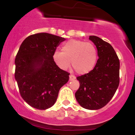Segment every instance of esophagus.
Segmentation results:
<instances>
[{
  "label": "esophagus",
  "instance_id": "obj_1",
  "mask_svg": "<svg viewBox=\"0 0 135 135\" xmlns=\"http://www.w3.org/2000/svg\"><path fill=\"white\" fill-rule=\"evenodd\" d=\"M75 79V77L73 75H69V80H74Z\"/></svg>",
  "mask_w": 135,
  "mask_h": 135
}]
</instances>
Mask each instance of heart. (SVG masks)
<instances>
[{
	"label": "heart",
	"instance_id": "b5f03b06",
	"mask_svg": "<svg viewBox=\"0 0 135 135\" xmlns=\"http://www.w3.org/2000/svg\"><path fill=\"white\" fill-rule=\"evenodd\" d=\"M97 51L90 42L80 40H70L65 43L61 51L52 55L54 62L60 69L66 70L72 66L77 74H88L94 69L97 62Z\"/></svg>",
	"mask_w": 135,
	"mask_h": 135
}]
</instances>
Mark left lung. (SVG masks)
I'll use <instances>...</instances> for the list:
<instances>
[{"label": "left lung", "instance_id": "obj_1", "mask_svg": "<svg viewBox=\"0 0 135 135\" xmlns=\"http://www.w3.org/2000/svg\"><path fill=\"white\" fill-rule=\"evenodd\" d=\"M89 39L97 47L99 58L90 72L77 77L80 86L75 97L82 107L98 110L110 101L118 88L120 63L109 43L94 35Z\"/></svg>", "mask_w": 135, "mask_h": 135}]
</instances>
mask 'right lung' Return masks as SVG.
<instances>
[{
	"label": "right lung",
	"mask_w": 135,
	"mask_h": 135,
	"mask_svg": "<svg viewBox=\"0 0 135 135\" xmlns=\"http://www.w3.org/2000/svg\"><path fill=\"white\" fill-rule=\"evenodd\" d=\"M65 38L47 33L30 35L23 41L15 58V79L23 100L32 107L46 110L56 102L69 81V73L52 60L56 49Z\"/></svg>",
	"instance_id": "add662e5"
}]
</instances>
